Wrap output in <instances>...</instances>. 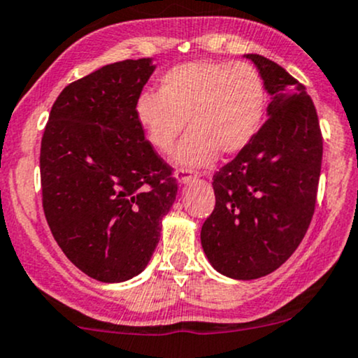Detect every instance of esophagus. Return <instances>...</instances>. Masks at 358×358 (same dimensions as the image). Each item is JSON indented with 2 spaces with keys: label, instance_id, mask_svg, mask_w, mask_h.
I'll list each match as a JSON object with an SVG mask.
<instances>
[{
  "label": "esophagus",
  "instance_id": "esophagus-1",
  "mask_svg": "<svg viewBox=\"0 0 358 358\" xmlns=\"http://www.w3.org/2000/svg\"><path fill=\"white\" fill-rule=\"evenodd\" d=\"M176 179H178L179 184H189V182H192V180H196L197 176L192 174V172L187 169H179L178 172H176Z\"/></svg>",
  "mask_w": 358,
  "mask_h": 358
}]
</instances>
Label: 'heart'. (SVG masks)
<instances>
[{"label": "heart", "instance_id": "1", "mask_svg": "<svg viewBox=\"0 0 358 358\" xmlns=\"http://www.w3.org/2000/svg\"><path fill=\"white\" fill-rule=\"evenodd\" d=\"M266 94L250 63L194 60L172 66L159 80L157 94L136 100V119L149 145L167 154L184 129L189 132L172 154L180 169L209 166L221 154H236L262 127Z\"/></svg>", "mask_w": 358, "mask_h": 358}]
</instances>
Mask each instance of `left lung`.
<instances>
[{
    "mask_svg": "<svg viewBox=\"0 0 358 358\" xmlns=\"http://www.w3.org/2000/svg\"><path fill=\"white\" fill-rule=\"evenodd\" d=\"M271 96L253 141L213 178L216 206L201 229L209 263L234 280L270 275L313 217L323 141L315 105L278 63L248 53Z\"/></svg>",
    "mask_w": 358,
    "mask_h": 358,
    "instance_id": "8db88e82",
    "label": "left lung"
}]
</instances>
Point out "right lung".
<instances>
[{"instance_id": "1", "label": "right lung", "mask_w": 358, "mask_h": 358, "mask_svg": "<svg viewBox=\"0 0 358 358\" xmlns=\"http://www.w3.org/2000/svg\"><path fill=\"white\" fill-rule=\"evenodd\" d=\"M152 58L105 65L55 100L41 138L43 211L78 270L103 283L145 270L178 184L136 119Z\"/></svg>"}]
</instances>
